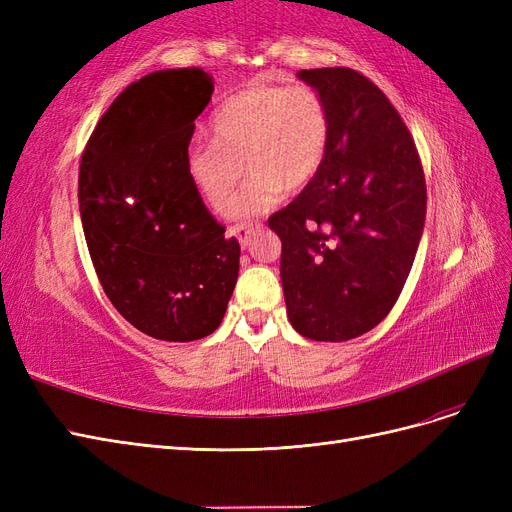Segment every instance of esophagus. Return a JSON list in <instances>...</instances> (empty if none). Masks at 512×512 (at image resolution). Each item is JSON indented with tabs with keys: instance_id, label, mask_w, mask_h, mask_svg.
I'll use <instances>...</instances> for the list:
<instances>
[{
	"instance_id": "34e87169",
	"label": "esophagus",
	"mask_w": 512,
	"mask_h": 512,
	"mask_svg": "<svg viewBox=\"0 0 512 512\" xmlns=\"http://www.w3.org/2000/svg\"><path fill=\"white\" fill-rule=\"evenodd\" d=\"M260 228V224H237L228 228V237H235L243 247L250 243L254 232Z\"/></svg>"
}]
</instances>
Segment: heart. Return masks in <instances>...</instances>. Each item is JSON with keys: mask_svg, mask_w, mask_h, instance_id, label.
<instances>
[{"mask_svg": "<svg viewBox=\"0 0 512 512\" xmlns=\"http://www.w3.org/2000/svg\"><path fill=\"white\" fill-rule=\"evenodd\" d=\"M211 143H194L185 170L196 194L213 211L230 207L232 218L269 211L286 188L301 190L324 164L331 145V111L309 85H252L228 96L209 119Z\"/></svg>", "mask_w": 512, "mask_h": 512, "instance_id": "heart-1", "label": "heart"}]
</instances>
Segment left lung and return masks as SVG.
<instances>
[{
    "label": "left lung",
    "mask_w": 512,
    "mask_h": 512,
    "mask_svg": "<svg viewBox=\"0 0 512 512\" xmlns=\"http://www.w3.org/2000/svg\"><path fill=\"white\" fill-rule=\"evenodd\" d=\"M297 76L329 104L331 145L269 228L282 239L292 327L314 342H346L380 324L408 280L425 226V175L406 123L367 76L350 68Z\"/></svg>",
    "instance_id": "8db88e82"
}]
</instances>
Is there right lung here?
I'll list each match as a JSON object with an SVG mask.
<instances>
[{
  "mask_svg": "<svg viewBox=\"0 0 512 512\" xmlns=\"http://www.w3.org/2000/svg\"><path fill=\"white\" fill-rule=\"evenodd\" d=\"M213 94L200 68L160 70L108 106L83 151L79 205L98 280L132 327L194 342L220 327L239 275L185 170L194 119Z\"/></svg>",
  "mask_w": 512,
  "mask_h": 512,
  "instance_id": "obj_1",
  "label": "right lung"
}]
</instances>
